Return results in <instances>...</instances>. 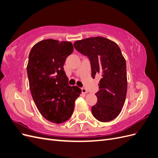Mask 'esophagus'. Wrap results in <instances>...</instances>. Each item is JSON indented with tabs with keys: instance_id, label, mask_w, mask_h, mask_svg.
Instances as JSON below:
<instances>
[{
	"instance_id": "1",
	"label": "esophagus",
	"mask_w": 158,
	"mask_h": 158,
	"mask_svg": "<svg viewBox=\"0 0 158 158\" xmlns=\"http://www.w3.org/2000/svg\"><path fill=\"white\" fill-rule=\"evenodd\" d=\"M81 90H82V92L83 93V94H87L88 92V91H87V89H85V88H82V89H81Z\"/></svg>"
}]
</instances>
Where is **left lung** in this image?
I'll return each instance as SVG.
<instances>
[{
  "label": "left lung",
  "mask_w": 158,
  "mask_h": 158,
  "mask_svg": "<svg viewBox=\"0 0 158 158\" xmlns=\"http://www.w3.org/2000/svg\"><path fill=\"white\" fill-rule=\"evenodd\" d=\"M74 47L90 61L92 76H99L98 102L92 107L93 116L109 122L121 113L127 90L126 60L115 43L102 37L79 40Z\"/></svg>",
  "instance_id": "left-lung-1"
}]
</instances>
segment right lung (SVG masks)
I'll return each instance as SVG.
<instances>
[{
  "label": "right lung",
  "instance_id": "obj_1",
  "mask_svg": "<svg viewBox=\"0 0 158 158\" xmlns=\"http://www.w3.org/2000/svg\"><path fill=\"white\" fill-rule=\"evenodd\" d=\"M73 50L70 42L49 39L38 42L30 52L27 73L32 98L43 117L51 123L69 120L81 93L78 87L69 85L63 68Z\"/></svg>",
  "mask_w": 158,
  "mask_h": 158
}]
</instances>
